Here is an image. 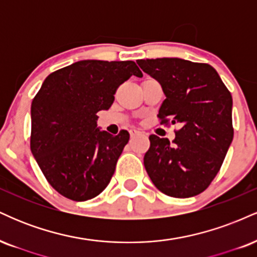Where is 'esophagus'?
<instances>
[{"mask_svg": "<svg viewBox=\"0 0 257 257\" xmlns=\"http://www.w3.org/2000/svg\"><path fill=\"white\" fill-rule=\"evenodd\" d=\"M141 132L139 131H135V129H132L131 131V137H137V135H140Z\"/></svg>", "mask_w": 257, "mask_h": 257, "instance_id": "esophagus-1", "label": "esophagus"}]
</instances>
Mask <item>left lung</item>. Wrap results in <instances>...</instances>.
Listing matches in <instances>:
<instances>
[{
    "mask_svg": "<svg viewBox=\"0 0 257 257\" xmlns=\"http://www.w3.org/2000/svg\"><path fill=\"white\" fill-rule=\"evenodd\" d=\"M162 85L161 123H178L173 144L150 135L144 166L153 185L175 198L197 196L219 173L233 140L232 95L208 64L179 58L139 60Z\"/></svg>",
    "mask_w": 257,
    "mask_h": 257,
    "instance_id": "obj_1",
    "label": "left lung"
}]
</instances>
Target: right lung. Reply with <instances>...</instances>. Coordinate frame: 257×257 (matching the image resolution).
I'll return each instance as SVG.
<instances>
[{"label":"right lung","mask_w":257,"mask_h":257,"mask_svg":"<svg viewBox=\"0 0 257 257\" xmlns=\"http://www.w3.org/2000/svg\"><path fill=\"white\" fill-rule=\"evenodd\" d=\"M143 72L134 61L81 60L51 73L31 104V152L47 181L66 198L84 202L105 190L129 140L100 131L116 89Z\"/></svg>","instance_id":"1"}]
</instances>
